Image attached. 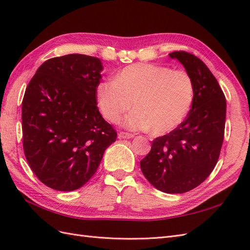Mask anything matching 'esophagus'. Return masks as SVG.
<instances>
[{
    "mask_svg": "<svg viewBox=\"0 0 250 250\" xmlns=\"http://www.w3.org/2000/svg\"><path fill=\"white\" fill-rule=\"evenodd\" d=\"M118 137H119L120 139H129V138H133V137H134V135L130 134V133H126V132H119Z\"/></svg>",
    "mask_w": 250,
    "mask_h": 250,
    "instance_id": "obj_1",
    "label": "esophagus"
}]
</instances>
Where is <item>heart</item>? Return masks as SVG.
Here are the masks:
<instances>
[{
	"instance_id": "b5f03b06",
	"label": "heart",
	"mask_w": 250,
	"mask_h": 250,
	"mask_svg": "<svg viewBox=\"0 0 250 250\" xmlns=\"http://www.w3.org/2000/svg\"><path fill=\"white\" fill-rule=\"evenodd\" d=\"M194 91V82L187 71L138 63L121 70L115 81L99 83L96 95L99 108L108 121H118L133 103L135 109L121 121L123 125L163 135L187 117Z\"/></svg>"
}]
</instances>
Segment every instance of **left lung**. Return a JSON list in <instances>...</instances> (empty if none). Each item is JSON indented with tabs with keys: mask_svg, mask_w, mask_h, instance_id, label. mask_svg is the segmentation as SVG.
I'll return each mask as SVG.
<instances>
[{
	"mask_svg": "<svg viewBox=\"0 0 250 250\" xmlns=\"http://www.w3.org/2000/svg\"><path fill=\"white\" fill-rule=\"evenodd\" d=\"M184 66L194 82V100L182 124L155 138L141 169L155 188L182 194L210 176L224 142L226 99L215 77L198 57L184 51L169 54Z\"/></svg>",
	"mask_w": 250,
	"mask_h": 250,
	"instance_id": "8db88e82",
	"label": "left lung"
}]
</instances>
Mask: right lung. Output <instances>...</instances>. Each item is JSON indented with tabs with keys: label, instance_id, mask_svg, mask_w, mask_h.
I'll return each mask as SVG.
<instances>
[{
	"label": "right lung",
	"instance_id": "right-lung-1",
	"mask_svg": "<svg viewBox=\"0 0 250 250\" xmlns=\"http://www.w3.org/2000/svg\"><path fill=\"white\" fill-rule=\"evenodd\" d=\"M98 57L68 54L45 61L28 83L22 101L23 150L46 187L82 188L95 175L117 133L97 106L101 80Z\"/></svg>",
	"mask_w": 250,
	"mask_h": 250
}]
</instances>
